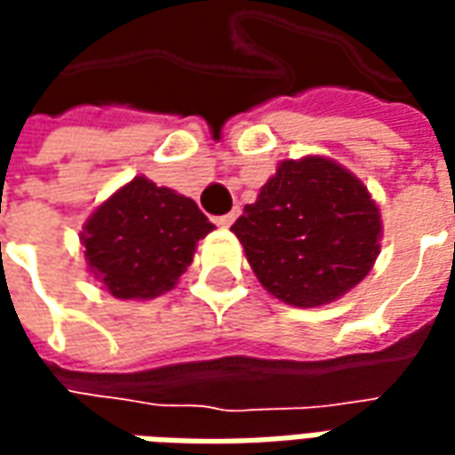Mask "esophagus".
I'll return each instance as SVG.
<instances>
[{
  "label": "esophagus",
  "instance_id": "34e87169",
  "mask_svg": "<svg viewBox=\"0 0 455 455\" xmlns=\"http://www.w3.org/2000/svg\"><path fill=\"white\" fill-rule=\"evenodd\" d=\"M238 217V209H231L228 214H221V217H217V224L219 227H231L234 221H236Z\"/></svg>",
  "mask_w": 455,
  "mask_h": 455
}]
</instances>
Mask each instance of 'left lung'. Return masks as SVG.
<instances>
[{"instance_id":"1","label":"left lung","mask_w":455,"mask_h":455,"mask_svg":"<svg viewBox=\"0 0 455 455\" xmlns=\"http://www.w3.org/2000/svg\"><path fill=\"white\" fill-rule=\"evenodd\" d=\"M231 231L270 295L292 307H322L371 273L382 221L353 172L307 156L283 160Z\"/></svg>"}]
</instances>
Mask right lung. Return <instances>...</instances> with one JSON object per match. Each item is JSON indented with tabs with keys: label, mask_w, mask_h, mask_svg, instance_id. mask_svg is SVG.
<instances>
[{
	"label": "right lung",
	"mask_w": 455,
	"mask_h": 455,
	"mask_svg": "<svg viewBox=\"0 0 455 455\" xmlns=\"http://www.w3.org/2000/svg\"><path fill=\"white\" fill-rule=\"evenodd\" d=\"M212 228L195 199L139 175L94 209L80 241L90 273L109 295L153 299L175 287Z\"/></svg>",
	"instance_id": "obj_1"
}]
</instances>
